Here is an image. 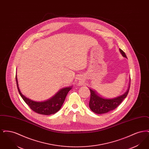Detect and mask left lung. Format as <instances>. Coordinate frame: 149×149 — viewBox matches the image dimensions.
<instances>
[{
    "label": "left lung",
    "mask_w": 149,
    "mask_h": 149,
    "mask_svg": "<svg viewBox=\"0 0 149 149\" xmlns=\"http://www.w3.org/2000/svg\"><path fill=\"white\" fill-rule=\"evenodd\" d=\"M120 51L122 56L127 58L125 53L120 49ZM131 79L129 82V85L127 91L123 94L112 99H106L99 96L95 91L90 89L91 98L89 101V108L93 112L97 114L106 113L107 112L112 111L118 106L123 100L127 95L130 89Z\"/></svg>",
    "instance_id": "left-lung-1"
}]
</instances>
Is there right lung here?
<instances>
[{"mask_svg": "<svg viewBox=\"0 0 149 149\" xmlns=\"http://www.w3.org/2000/svg\"><path fill=\"white\" fill-rule=\"evenodd\" d=\"M15 79L17 88L22 99L32 110L43 115H50L58 112L63 106L68 93L72 89L71 86L65 87L61 89L50 99L43 102H36L29 99L22 94L18 86L17 75Z\"/></svg>", "mask_w": 149, "mask_h": 149, "instance_id": "1", "label": "right lung"}]
</instances>
